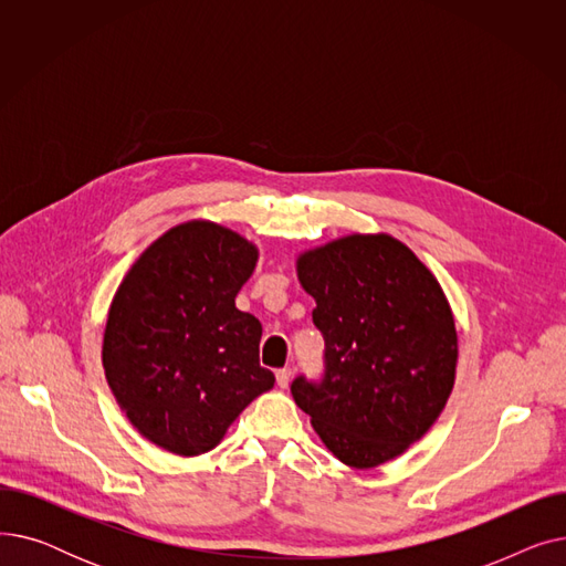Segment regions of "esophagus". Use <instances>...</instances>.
Segmentation results:
<instances>
[{
	"instance_id": "34e87169",
	"label": "esophagus",
	"mask_w": 566,
	"mask_h": 566,
	"mask_svg": "<svg viewBox=\"0 0 566 566\" xmlns=\"http://www.w3.org/2000/svg\"><path fill=\"white\" fill-rule=\"evenodd\" d=\"M291 376H293V371H291L289 367H284V369H280V371L275 374V378H277V385H280V388H289Z\"/></svg>"
}]
</instances>
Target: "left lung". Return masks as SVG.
I'll list each match as a JSON object with an SVG mask.
<instances>
[{"label": "left lung", "instance_id": "8db88e82", "mask_svg": "<svg viewBox=\"0 0 566 566\" xmlns=\"http://www.w3.org/2000/svg\"><path fill=\"white\" fill-rule=\"evenodd\" d=\"M316 301L323 374L291 395L342 463L376 468L418 442L450 399L457 328L429 268L388 233H353L298 259Z\"/></svg>", "mask_w": 566, "mask_h": 566}]
</instances>
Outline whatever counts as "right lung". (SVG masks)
<instances>
[{"mask_svg":"<svg viewBox=\"0 0 566 566\" xmlns=\"http://www.w3.org/2000/svg\"><path fill=\"white\" fill-rule=\"evenodd\" d=\"M256 248L213 222L163 233L118 286L103 339L109 388L158 448L197 457L275 376L259 365L261 323L235 307Z\"/></svg>","mask_w":566,"mask_h":566,"instance_id":"add662e5","label":"right lung"}]
</instances>
